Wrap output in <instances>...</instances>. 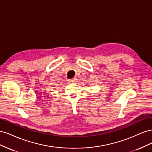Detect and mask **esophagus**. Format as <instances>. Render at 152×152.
<instances>
[{
	"mask_svg": "<svg viewBox=\"0 0 152 152\" xmlns=\"http://www.w3.org/2000/svg\"><path fill=\"white\" fill-rule=\"evenodd\" d=\"M68 81L70 82H72V83H74V82H76L77 81V78H73V79H72L68 80Z\"/></svg>",
	"mask_w": 152,
	"mask_h": 152,
	"instance_id": "obj_1",
	"label": "esophagus"
}]
</instances>
